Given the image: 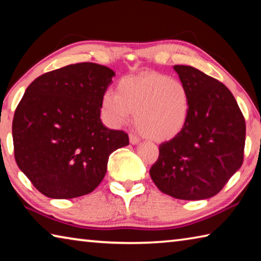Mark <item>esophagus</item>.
<instances>
[{"mask_svg":"<svg viewBox=\"0 0 261 261\" xmlns=\"http://www.w3.org/2000/svg\"><path fill=\"white\" fill-rule=\"evenodd\" d=\"M129 139H130V143L132 145H137V144L140 143V138H139L138 136H136L135 134H130L129 135Z\"/></svg>","mask_w":261,"mask_h":261,"instance_id":"obj_1","label":"esophagus"}]
</instances>
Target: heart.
Segmentation results:
<instances>
[{
    "label": "heart",
    "mask_w": 261,
    "mask_h": 261,
    "mask_svg": "<svg viewBox=\"0 0 261 261\" xmlns=\"http://www.w3.org/2000/svg\"><path fill=\"white\" fill-rule=\"evenodd\" d=\"M101 113L110 126L129 122L132 114L145 137L165 141L175 138L187 125L190 94L183 82L159 72H145L121 79L116 93L107 91Z\"/></svg>",
    "instance_id": "heart-1"
}]
</instances>
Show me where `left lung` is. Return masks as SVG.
Here are the masks:
<instances>
[{
  "label": "left lung",
  "mask_w": 261,
  "mask_h": 261,
  "mask_svg": "<svg viewBox=\"0 0 261 261\" xmlns=\"http://www.w3.org/2000/svg\"><path fill=\"white\" fill-rule=\"evenodd\" d=\"M190 94L187 125L159 146L149 169L161 192L183 200L218 194L244 160L245 120L226 85L189 65H174Z\"/></svg>",
  "instance_id": "8db88e82"
}]
</instances>
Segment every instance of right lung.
<instances>
[{"instance_id": "right-lung-1", "label": "right lung", "mask_w": 261, "mask_h": 261, "mask_svg": "<svg viewBox=\"0 0 261 261\" xmlns=\"http://www.w3.org/2000/svg\"><path fill=\"white\" fill-rule=\"evenodd\" d=\"M115 72L91 62L39 76L17 106L12 139L17 166L39 192L71 199L103 179L109 155L129 145L122 130L100 120L101 100Z\"/></svg>"}]
</instances>
